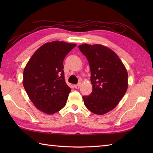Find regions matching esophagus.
<instances>
[{"label":"esophagus","mask_w":153,"mask_h":153,"mask_svg":"<svg viewBox=\"0 0 153 153\" xmlns=\"http://www.w3.org/2000/svg\"><path fill=\"white\" fill-rule=\"evenodd\" d=\"M74 87H75V88H76V89H79V87H80V83L77 84V85H74Z\"/></svg>","instance_id":"34e87169"}]
</instances>
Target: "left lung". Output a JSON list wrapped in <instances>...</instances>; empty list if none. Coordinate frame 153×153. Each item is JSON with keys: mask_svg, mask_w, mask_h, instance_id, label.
I'll return each instance as SVG.
<instances>
[{"mask_svg": "<svg viewBox=\"0 0 153 153\" xmlns=\"http://www.w3.org/2000/svg\"><path fill=\"white\" fill-rule=\"evenodd\" d=\"M79 48L89 62L93 85L91 93L83 97L84 104L95 114H105L118 105L126 93L128 71L118 55L107 47L82 44Z\"/></svg>", "mask_w": 153, "mask_h": 153, "instance_id": "obj_1", "label": "left lung"}]
</instances>
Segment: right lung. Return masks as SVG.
<instances>
[{"label": "right lung", "mask_w": 153, "mask_h": 153, "mask_svg": "<svg viewBox=\"0 0 153 153\" xmlns=\"http://www.w3.org/2000/svg\"><path fill=\"white\" fill-rule=\"evenodd\" d=\"M76 44L54 41L42 45L25 66L23 85L36 108L53 114L66 105L71 89L65 82L63 61Z\"/></svg>", "instance_id": "obj_1"}]
</instances>
